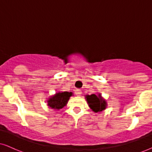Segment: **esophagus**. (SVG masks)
I'll return each instance as SVG.
<instances>
[{
  "mask_svg": "<svg viewBox=\"0 0 152 152\" xmlns=\"http://www.w3.org/2000/svg\"><path fill=\"white\" fill-rule=\"evenodd\" d=\"M75 94H76V96H80L81 94V89H76L75 91Z\"/></svg>",
  "mask_w": 152,
  "mask_h": 152,
  "instance_id": "obj_1",
  "label": "esophagus"
}]
</instances>
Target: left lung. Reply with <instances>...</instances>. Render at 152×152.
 Masks as SVG:
<instances>
[{"instance_id":"1","label":"left lung","mask_w":152,"mask_h":152,"mask_svg":"<svg viewBox=\"0 0 152 152\" xmlns=\"http://www.w3.org/2000/svg\"><path fill=\"white\" fill-rule=\"evenodd\" d=\"M85 99L88 103V105L90 109L95 113H99L106 109L107 106L106 101L102 97V94H91V95H86Z\"/></svg>"}]
</instances>
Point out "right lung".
Wrapping results in <instances>:
<instances>
[{
    "label": "right lung",
    "mask_w": 152,
    "mask_h": 152,
    "mask_svg": "<svg viewBox=\"0 0 152 152\" xmlns=\"http://www.w3.org/2000/svg\"><path fill=\"white\" fill-rule=\"evenodd\" d=\"M71 96H73L71 91H58L48 99L47 105L53 109L60 110L66 106Z\"/></svg>",
    "instance_id": "1"
}]
</instances>
